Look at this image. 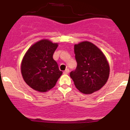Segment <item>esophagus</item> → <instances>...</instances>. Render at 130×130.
<instances>
[{"label": "esophagus", "instance_id": "esophagus-1", "mask_svg": "<svg viewBox=\"0 0 130 130\" xmlns=\"http://www.w3.org/2000/svg\"><path fill=\"white\" fill-rule=\"evenodd\" d=\"M64 74H68L69 73V69H66V70H65V71H64V72H63Z\"/></svg>", "mask_w": 130, "mask_h": 130}]
</instances>
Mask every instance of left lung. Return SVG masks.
Returning a JSON list of instances; mask_svg holds the SVG:
<instances>
[{"label":"left lung","mask_w":130,"mask_h":130,"mask_svg":"<svg viewBox=\"0 0 130 130\" xmlns=\"http://www.w3.org/2000/svg\"><path fill=\"white\" fill-rule=\"evenodd\" d=\"M77 67L70 76L79 91L90 94L100 90L107 82L110 66L103 53L88 41L74 45Z\"/></svg>","instance_id":"8db88e82"}]
</instances>
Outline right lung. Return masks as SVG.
<instances>
[{"label":"right lung","mask_w":130,"mask_h":130,"mask_svg":"<svg viewBox=\"0 0 130 130\" xmlns=\"http://www.w3.org/2000/svg\"><path fill=\"white\" fill-rule=\"evenodd\" d=\"M58 43L43 39L31 46L21 63V73L27 85L40 92H46L56 85L63 72L53 56Z\"/></svg>","instance_id":"right-lung-1"}]
</instances>
